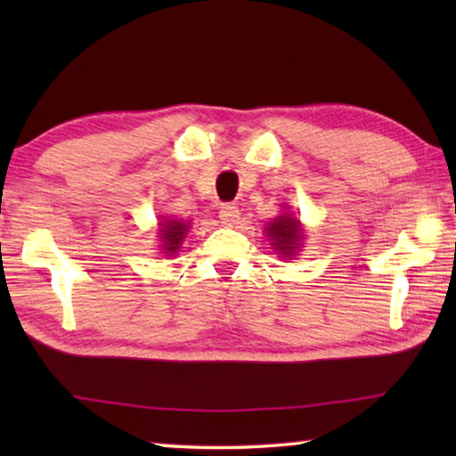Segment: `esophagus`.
Instances as JSON below:
<instances>
[{"label": "esophagus", "mask_w": 456, "mask_h": 456, "mask_svg": "<svg viewBox=\"0 0 456 456\" xmlns=\"http://www.w3.org/2000/svg\"><path fill=\"white\" fill-rule=\"evenodd\" d=\"M219 219L221 223H225V225H235L239 221V209L235 205H223L219 211Z\"/></svg>", "instance_id": "1"}]
</instances>
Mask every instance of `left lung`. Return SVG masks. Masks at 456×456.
<instances>
[{"label": "left lung", "instance_id": "left-lung-1", "mask_svg": "<svg viewBox=\"0 0 456 456\" xmlns=\"http://www.w3.org/2000/svg\"><path fill=\"white\" fill-rule=\"evenodd\" d=\"M267 235L275 239V247L280 249L283 256H291L299 245V237H302V231L297 227V221L293 217H280L275 219L267 229Z\"/></svg>", "mask_w": 456, "mask_h": 456}]
</instances>
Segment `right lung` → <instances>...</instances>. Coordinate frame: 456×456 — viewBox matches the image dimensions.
<instances>
[{
	"label": "right lung",
	"mask_w": 456,
	"mask_h": 456,
	"mask_svg": "<svg viewBox=\"0 0 456 456\" xmlns=\"http://www.w3.org/2000/svg\"><path fill=\"white\" fill-rule=\"evenodd\" d=\"M160 225H163V229H160V231H163L160 237H163V241H165V251L173 253V251L179 249L184 231L189 229L187 223L167 221V223H160Z\"/></svg>",
	"instance_id": "obj_1"
}]
</instances>
